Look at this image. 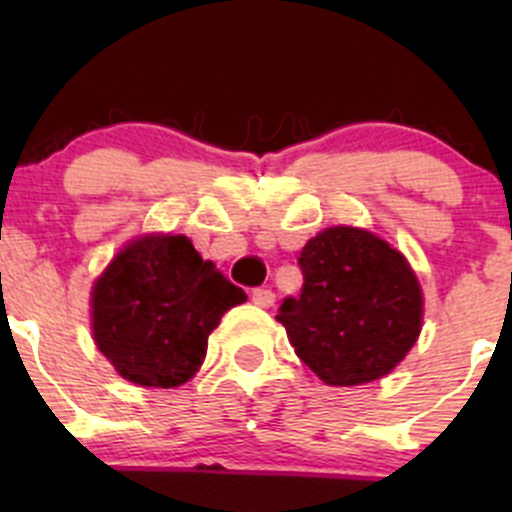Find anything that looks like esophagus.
<instances>
[{
  "mask_svg": "<svg viewBox=\"0 0 512 512\" xmlns=\"http://www.w3.org/2000/svg\"><path fill=\"white\" fill-rule=\"evenodd\" d=\"M252 302H255L257 307H272V304H275V292L267 287H257L255 292H252Z\"/></svg>",
  "mask_w": 512,
  "mask_h": 512,
  "instance_id": "esophagus-1",
  "label": "esophagus"
}]
</instances>
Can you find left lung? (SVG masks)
<instances>
[{"instance_id":"left-lung-1","label":"left lung","mask_w":512,"mask_h":512,"mask_svg":"<svg viewBox=\"0 0 512 512\" xmlns=\"http://www.w3.org/2000/svg\"><path fill=\"white\" fill-rule=\"evenodd\" d=\"M304 285L277 322L299 359L329 386L389 374L421 332L423 297L399 250L356 227H329L297 260Z\"/></svg>"}]
</instances>
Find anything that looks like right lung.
<instances>
[{
  "label": "right lung",
  "instance_id": "1",
  "mask_svg": "<svg viewBox=\"0 0 512 512\" xmlns=\"http://www.w3.org/2000/svg\"><path fill=\"white\" fill-rule=\"evenodd\" d=\"M247 294L183 235H148L113 257L91 297L94 339L123 379L170 389L193 379L208 337Z\"/></svg>",
  "mask_w": 512,
  "mask_h": 512
}]
</instances>
